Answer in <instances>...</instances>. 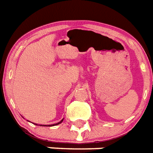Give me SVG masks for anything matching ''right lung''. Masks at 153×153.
<instances>
[{
	"label": "right lung",
	"instance_id": "1",
	"mask_svg": "<svg viewBox=\"0 0 153 153\" xmlns=\"http://www.w3.org/2000/svg\"><path fill=\"white\" fill-rule=\"evenodd\" d=\"M62 121H63V119H62V120L61 121V122H59V123H56V124H53V125H52V126H56V125H58V124H60V123H62ZM35 125H37V124H35ZM41 126H42V125H41ZM50 126H51V125H50Z\"/></svg>",
	"mask_w": 153,
	"mask_h": 153
}]
</instances>
